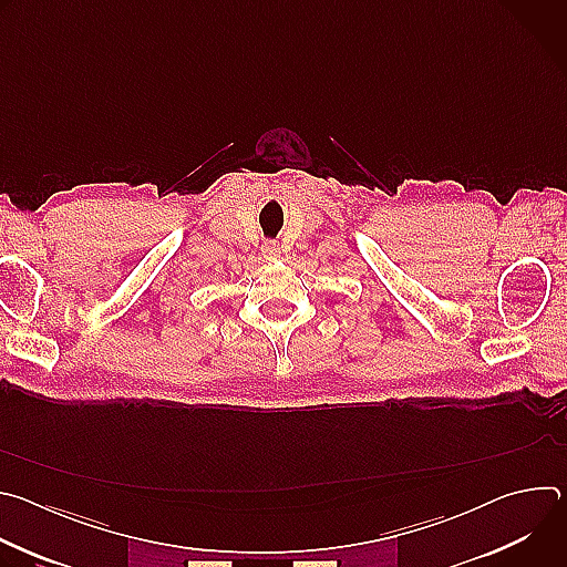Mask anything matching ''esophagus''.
<instances>
[{
    "instance_id": "obj_1",
    "label": "esophagus",
    "mask_w": 567,
    "mask_h": 567,
    "mask_svg": "<svg viewBox=\"0 0 567 567\" xmlns=\"http://www.w3.org/2000/svg\"><path fill=\"white\" fill-rule=\"evenodd\" d=\"M262 256H265L267 260H278V258H280V247H278V241H276V239H269V241H265V247H262Z\"/></svg>"
}]
</instances>
